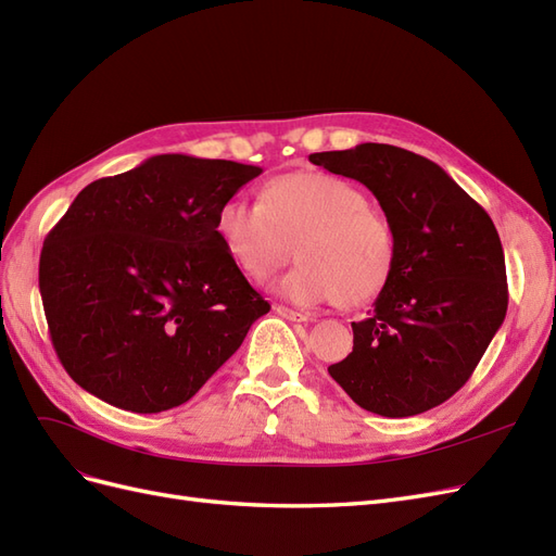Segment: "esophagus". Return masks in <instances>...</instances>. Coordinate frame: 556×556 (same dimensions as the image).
<instances>
[{"instance_id":"1","label":"esophagus","mask_w":556,"mask_h":556,"mask_svg":"<svg viewBox=\"0 0 556 556\" xmlns=\"http://www.w3.org/2000/svg\"><path fill=\"white\" fill-rule=\"evenodd\" d=\"M276 313H278L280 317H285V319H290V323H308V319H313L311 313L294 311V308H288V306H282V304L276 306Z\"/></svg>"}]
</instances>
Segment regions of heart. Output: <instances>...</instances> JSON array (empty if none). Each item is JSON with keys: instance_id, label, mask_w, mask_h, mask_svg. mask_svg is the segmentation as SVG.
<instances>
[{"instance_id": "heart-1", "label": "heart", "mask_w": 556, "mask_h": 556, "mask_svg": "<svg viewBox=\"0 0 556 556\" xmlns=\"http://www.w3.org/2000/svg\"><path fill=\"white\" fill-rule=\"evenodd\" d=\"M217 237L250 278H266L292 257L299 264L274 282L296 304L339 301L364 306L390 282L394 229L355 182L325 172L285 174L260 201L231 197L217 211Z\"/></svg>"}]
</instances>
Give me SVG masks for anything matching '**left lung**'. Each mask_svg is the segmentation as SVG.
<instances>
[{
  "label": "left lung",
  "mask_w": 556,
  "mask_h": 556,
  "mask_svg": "<svg viewBox=\"0 0 556 556\" xmlns=\"http://www.w3.org/2000/svg\"><path fill=\"white\" fill-rule=\"evenodd\" d=\"M364 182L394 229L396 262L355 345L329 366L348 396L382 417L441 406L476 371L506 319V260L492 217L439 164L387 143L313 153Z\"/></svg>",
  "instance_id": "1"
}]
</instances>
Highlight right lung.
<instances>
[{
    "mask_svg": "<svg viewBox=\"0 0 556 556\" xmlns=\"http://www.w3.org/2000/svg\"><path fill=\"white\" fill-rule=\"evenodd\" d=\"M260 166L157 155L83 188L48 231L39 290L66 374L115 408L190 401L268 301L217 237V211Z\"/></svg>",
    "mask_w": 556,
    "mask_h": 556,
    "instance_id": "obj_1",
    "label": "right lung"
}]
</instances>
